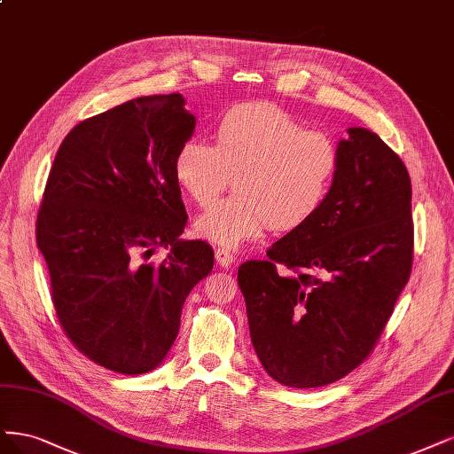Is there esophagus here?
Instances as JSON below:
<instances>
[{"label": "esophagus", "instance_id": "34e87169", "mask_svg": "<svg viewBox=\"0 0 454 454\" xmlns=\"http://www.w3.org/2000/svg\"><path fill=\"white\" fill-rule=\"evenodd\" d=\"M215 261H217V264H220V267L229 269L231 264L234 262V255L229 252V249H225V247H217V249H215Z\"/></svg>", "mask_w": 454, "mask_h": 454}]
</instances>
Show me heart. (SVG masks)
<instances>
[{"instance_id": "1", "label": "heart", "mask_w": 454, "mask_h": 454, "mask_svg": "<svg viewBox=\"0 0 454 454\" xmlns=\"http://www.w3.org/2000/svg\"><path fill=\"white\" fill-rule=\"evenodd\" d=\"M215 145L187 138L173 173L195 205L208 207L232 182L237 193L195 220L200 239L223 247L255 240L270 225L293 231L314 217L334 185L340 150L323 131L274 103L232 106L217 121Z\"/></svg>"}]
</instances>
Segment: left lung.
Segmentation results:
<instances>
[{
    "label": "left lung",
    "instance_id": "obj_1",
    "mask_svg": "<svg viewBox=\"0 0 454 454\" xmlns=\"http://www.w3.org/2000/svg\"><path fill=\"white\" fill-rule=\"evenodd\" d=\"M348 135L321 210L274 242L269 259L239 269L254 349L293 388L325 387L361 364L411 274L408 168L376 133Z\"/></svg>",
    "mask_w": 454,
    "mask_h": 454
}]
</instances>
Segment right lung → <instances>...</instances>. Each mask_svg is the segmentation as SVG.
<instances>
[{
    "mask_svg": "<svg viewBox=\"0 0 454 454\" xmlns=\"http://www.w3.org/2000/svg\"><path fill=\"white\" fill-rule=\"evenodd\" d=\"M182 93L121 103L61 143L37 214V247L69 340L93 363L137 376L160 366L212 247L182 240L176 150L195 131ZM167 247L160 264L146 263Z\"/></svg>",
    "mask_w": 454,
    "mask_h": 454,
    "instance_id": "1",
    "label": "right lung"
}]
</instances>
